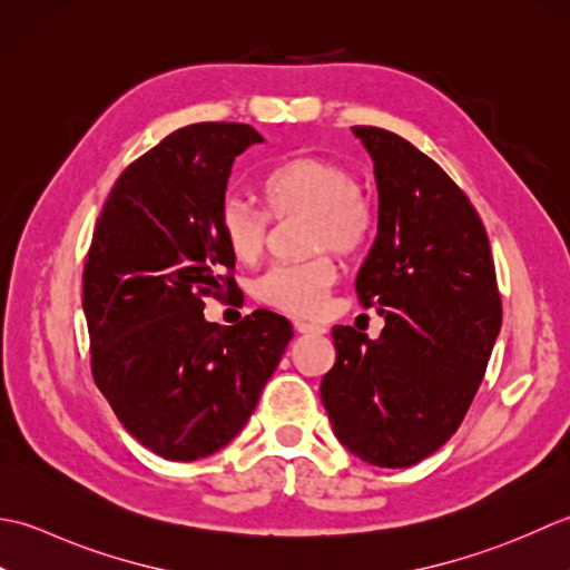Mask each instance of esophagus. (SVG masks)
<instances>
[{"label": "esophagus", "instance_id": "1", "mask_svg": "<svg viewBox=\"0 0 570 570\" xmlns=\"http://www.w3.org/2000/svg\"><path fill=\"white\" fill-rule=\"evenodd\" d=\"M293 327H295L297 334H324V332H327L324 324H312V322H302V320H295Z\"/></svg>", "mask_w": 570, "mask_h": 570}]
</instances>
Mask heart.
<instances>
[{"mask_svg":"<svg viewBox=\"0 0 570 570\" xmlns=\"http://www.w3.org/2000/svg\"><path fill=\"white\" fill-rule=\"evenodd\" d=\"M263 196L273 218L307 214L305 248L356 253L374 234V208L358 189L356 174L342 161L299 155L273 167L263 179ZM218 234L240 263H255L271 238V217L243 194H226L216 214ZM336 281L332 255L317 253L295 263H277L253 285L265 307L293 317H317Z\"/></svg>","mask_w":570,"mask_h":570,"instance_id":"obj_1","label":"heart"}]
</instances>
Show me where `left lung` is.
Wrapping results in <instances>:
<instances>
[{"instance_id": "left-lung-1", "label": "left lung", "mask_w": 570, "mask_h": 570, "mask_svg": "<svg viewBox=\"0 0 570 570\" xmlns=\"http://www.w3.org/2000/svg\"><path fill=\"white\" fill-rule=\"evenodd\" d=\"M374 159L379 230L358 302L386 320L371 342L332 330L322 379L334 435L379 468H411L445 445L484 379L502 324L490 238L468 194L409 139L356 125Z\"/></svg>"}]
</instances>
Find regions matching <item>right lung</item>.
<instances>
[{
  "label": "right lung",
  "mask_w": 570,
  "mask_h": 570,
  "mask_svg": "<svg viewBox=\"0 0 570 570\" xmlns=\"http://www.w3.org/2000/svg\"><path fill=\"white\" fill-rule=\"evenodd\" d=\"M263 137L196 122L127 167L102 206L83 268L92 381L147 450L191 462L228 445L281 364L293 324L255 309L234 327L204 299L238 293L216 214L234 159Z\"/></svg>",
  "instance_id": "add662e5"
}]
</instances>
